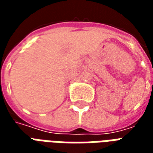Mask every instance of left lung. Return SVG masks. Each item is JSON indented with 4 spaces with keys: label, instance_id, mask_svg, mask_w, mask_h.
<instances>
[{
    "label": "left lung",
    "instance_id": "8db88e82",
    "mask_svg": "<svg viewBox=\"0 0 153 153\" xmlns=\"http://www.w3.org/2000/svg\"><path fill=\"white\" fill-rule=\"evenodd\" d=\"M152 85H153V84H152Z\"/></svg>",
    "mask_w": 153,
    "mask_h": 153
}]
</instances>
